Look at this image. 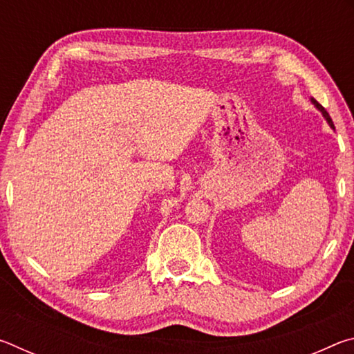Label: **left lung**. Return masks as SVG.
<instances>
[{"label":"left lung","mask_w":354,"mask_h":354,"mask_svg":"<svg viewBox=\"0 0 354 354\" xmlns=\"http://www.w3.org/2000/svg\"><path fill=\"white\" fill-rule=\"evenodd\" d=\"M310 101H313V103H314V106L317 107V109H319L322 113H323V117H325L326 118V122H328V124H329V127H331L333 129H334V123H333V120H331V117H329V113L325 111V107H323L322 104H319V103H317V101L313 98V100H310Z\"/></svg>","instance_id":"8db88e82"}]
</instances>
